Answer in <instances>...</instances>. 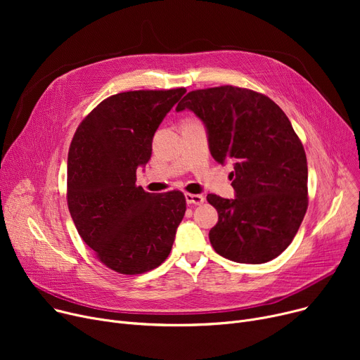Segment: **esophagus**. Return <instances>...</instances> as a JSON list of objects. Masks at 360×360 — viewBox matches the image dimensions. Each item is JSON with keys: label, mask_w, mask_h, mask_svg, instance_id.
I'll list each match as a JSON object with an SVG mask.
<instances>
[{"label": "esophagus", "mask_w": 360, "mask_h": 360, "mask_svg": "<svg viewBox=\"0 0 360 360\" xmlns=\"http://www.w3.org/2000/svg\"><path fill=\"white\" fill-rule=\"evenodd\" d=\"M185 200H186V204H194V205H200L204 202V195H200V194H185Z\"/></svg>", "instance_id": "1"}]
</instances>
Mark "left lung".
<instances>
[{
    "mask_svg": "<svg viewBox=\"0 0 360 360\" xmlns=\"http://www.w3.org/2000/svg\"><path fill=\"white\" fill-rule=\"evenodd\" d=\"M204 124L213 159L233 162L235 198L207 195L219 213L209 238L235 262L274 259L293 240L308 209V165L293 127L270 98L233 86L194 90L176 112Z\"/></svg>",
    "mask_w": 360,
    "mask_h": 360,
    "instance_id": "1",
    "label": "left lung"
}]
</instances>
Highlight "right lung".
<instances>
[{"instance_id": "add662e5", "label": "right lung", "mask_w": 360, "mask_h": 360, "mask_svg": "<svg viewBox=\"0 0 360 360\" xmlns=\"http://www.w3.org/2000/svg\"><path fill=\"white\" fill-rule=\"evenodd\" d=\"M185 89L134 90L101 102L79 125L67 162V202L79 235L110 270L141 274L167 258L186 202L146 193L137 169Z\"/></svg>"}]
</instances>
